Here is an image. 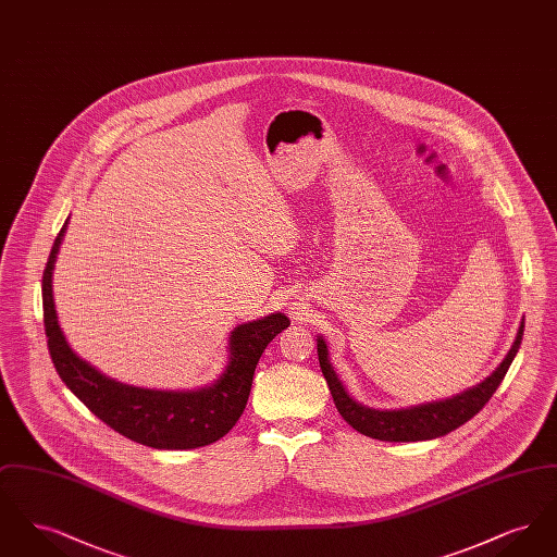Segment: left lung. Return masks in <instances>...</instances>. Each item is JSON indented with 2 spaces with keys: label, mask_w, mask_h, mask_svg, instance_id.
I'll return each mask as SVG.
<instances>
[{
  "label": "left lung",
  "mask_w": 557,
  "mask_h": 557,
  "mask_svg": "<svg viewBox=\"0 0 557 557\" xmlns=\"http://www.w3.org/2000/svg\"><path fill=\"white\" fill-rule=\"evenodd\" d=\"M522 336H524V323H520L516 341L509 348V352L505 355L502 366L474 388L463 391L457 397L425 403V405H418L411 409L380 411V409H371V407L357 403L346 393L338 373L332 368L327 345L321 336H318L319 368L323 371V377L330 386L336 409L345 418L346 424L352 425L357 432L371 436V438H377V441H388V443L430 441L436 436H445V434H449L450 430L466 424L491 400L520 348Z\"/></svg>",
  "instance_id": "left-lung-1"
}]
</instances>
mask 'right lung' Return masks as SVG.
<instances>
[{"label": "right lung", "instance_id": "obj_1", "mask_svg": "<svg viewBox=\"0 0 557 557\" xmlns=\"http://www.w3.org/2000/svg\"><path fill=\"white\" fill-rule=\"evenodd\" d=\"M69 219L44 269V325L53 368L81 403L114 432L152 449H196L225 436L242 416L267 345L290 325L284 313L242 323L230 336V361L211 386L150 391L116 382L83 361L66 343L53 305L52 273Z\"/></svg>", "mask_w": 557, "mask_h": 557}]
</instances>
